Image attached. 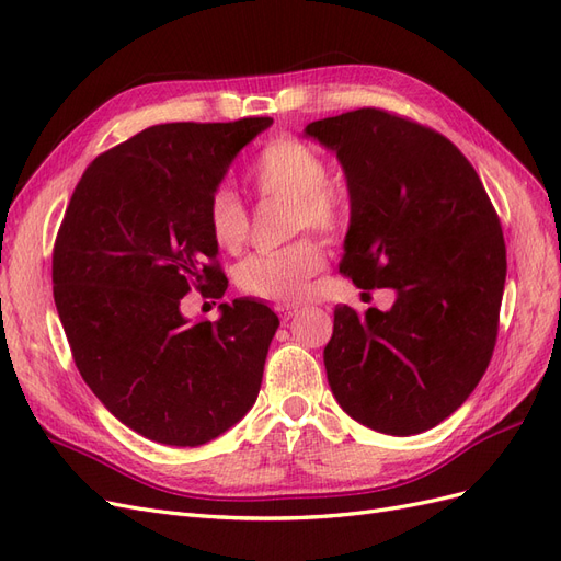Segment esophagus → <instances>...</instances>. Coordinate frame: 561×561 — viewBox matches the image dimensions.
Instances as JSON below:
<instances>
[{"label": "esophagus", "instance_id": "esophagus-1", "mask_svg": "<svg viewBox=\"0 0 561 561\" xmlns=\"http://www.w3.org/2000/svg\"><path fill=\"white\" fill-rule=\"evenodd\" d=\"M276 311L280 313L283 320H290V318H295L299 313V307H295V304H278Z\"/></svg>", "mask_w": 561, "mask_h": 561}]
</instances>
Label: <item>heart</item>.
<instances>
[{
  "instance_id": "1",
  "label": "heart",
  "mask_w": 561,
  "mask_h": 561,
  "mask_svg": "<svg viewBox=\"0 0 561 561\" xmlns=\"http://www.w3.org/2000/svg\"><path fill=\"white\" fill-rule=\"evenodd\" d=\"M248 178L262 196L290 203V225L295 231L313 229L336 233L348 215L346 194L328 182V163L311 145L297 138L271 140L250 163ZM208 227L215 243L236 252L248 239V210L243 201L227 186L210 196ZM325 264L320 245L304 239L280 250L254 252L239 266L241 290L262 299H297L304 283Z\"/></svg>"
}]
</instances>
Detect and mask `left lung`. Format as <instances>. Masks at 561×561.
Masks as SVG:
<instances>
[{"label": "left lung", "mask_w": 561, "mask_h": 561, "mask_svg": "<svg viewBox=\"0 0 561 561\" xmlns=\"http://www.w3.org/2000/svg\"><path fill=\"white\" fill-rule=\"evenodd\" d=\"M334 151L351 219L342 274L390 287L388 311L334 309L322 353L342 410L386 435L437 426L480 383L505 285L501 222L468 159L445 135L383 110L304 128Z\"/></svg>", "instance_id": "8db88e82"}]
</instances>
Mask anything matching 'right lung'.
<instances>
[{
	"instance_id": "right-lung-1",
	"label": "right lung",
	"mask_w": 561,
	"mask_h": 561,
	"mask_svg": "<svg viewBox=\"0 0 561 561\" xmlns=\"http://www.w3.org/2000/svg\"><path fill=\"white\" fill-rule=\"evenodd\" d=\"M274 118L159 124L100 154L81 175L54 248V299L79 375L151 443L198 447L257 400L280 320L264 301L184 318L196 285L222 297L208 203L231 161Z\"/></svg>"
}]
</instances>
